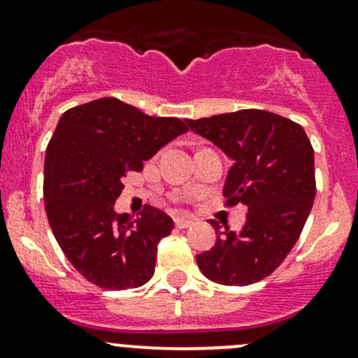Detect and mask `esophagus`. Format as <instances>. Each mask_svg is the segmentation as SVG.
<instances>
[{
  "mask_svg": "<svg viewBox=\"0 0 358 358\" xmlns=\"http://www.w3.org/2000/svg\"><path fill=\"white\" fill-rule=\"evenodd\" d=\"M194 224V220H189V217H176L175 220V227L180 229H185Z\"/></svg>",
  "mask_w": 358,
  "mask_h": 358,
  "instance_id": "34e87169",
  "label": "esophagus"
}]
</instances>
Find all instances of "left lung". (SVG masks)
I'll use <instances>...</instances> for the list:
<instances>
[{
  "label": "left lung",
  "mask_w": 358,
  "mask_h": 358,
  "mask_svg": "<svg viewBox=\"0 0 358 358\" xmlns=\"http://www.w3.org/2000/svg\"><path fill=\"white\" fill-rule=\"evenodd\" d=\"M192 131L233 159L223 195L243 204L240 231L210 220L217 238L197 257L210 281L247 287L269 276L299 240L315 197L314 149L299 123L262 110H240L185 120Z\"/></svg>",
  "instance_id": "left-lung-1"
}]
</instances>
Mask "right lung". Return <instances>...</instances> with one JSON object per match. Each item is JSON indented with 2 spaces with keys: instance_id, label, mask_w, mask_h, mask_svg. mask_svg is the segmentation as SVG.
<instances>
[{
  "instance_id": "1",
  "label": "right lung",
  "mask_w": 358,
  "mask_h": 358,
  "mask_svg": "<svg viewBox=\"0 0 358 358\" xmlns=\"http://www.w3.org/2000/svg\"><path fill=\"white\" fill-rule=\"evenodd\" d=\"M189 130L115 97L63 113L44 159V202L58 245L75 269L101 288H137L152 278L157 243L175 228L163 210L118 214L123 176L141 171L163 145Z\"/></svg>"
}]
</instances>
